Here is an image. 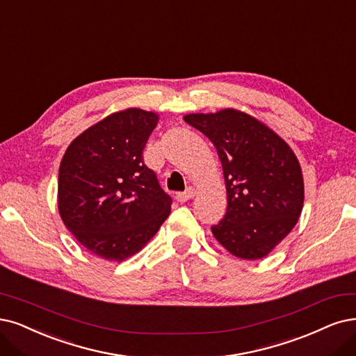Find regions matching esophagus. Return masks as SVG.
I'll return each instance as SVG.
<instances>
[{
	"instance_id": "obj_1",
	"label": "esophagus",
	"mask_w": 356,
	"mask_h": 356,
	"mask_svg": "<svg viewBox=\"0 0 356 356\" xmlns=\"http://www.w3.org/2000/svg\"><path fill=\"white\" fill-rule=\"evenodd\" d=\"M195 193H196V191H195L193 188H188L185 192L176 193V201H177V202H186V201H189L191 198H193Z\"/></svg>"
}]
</instances>
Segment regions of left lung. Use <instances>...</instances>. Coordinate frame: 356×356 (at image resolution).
<instances>
[{"label": "left lung", "mask_w": 356, "mask_h": 356, "mask_svg": "<svg viewBox=\"0 0 356 356\" xmlns=\"http://www.w3.org/2000/svg\"><path fill=\"white\" fill-rule=\"evenodd\" d=\"M213 142L225 176L227 211L213 236L242 259L267 257L296 226L304 207L298 156L266 123L234 108L183 117Z\"/></svg>", "instance_id": "1"}]
</instances>
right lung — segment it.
Instances as JSON below:
<instances>
[{
	"mask_svg": "<svg viewBox=\"0 0 356 356\" xmlns=\"http://www.w3.org/2000/svg\"><path fill=\"white\" fill-rule=\"evenodd\" d=\"M154 111L126 108L74 138L58 170V213L94 255L122 262L139 252L170 214L171 198L143 164L158 123Z\"/></svg>",
	"mask_w": 356,
	"mask_h": 356,
	"instance_id": "right-lung-1",
	"label": "right lung"
}]
</instances>
